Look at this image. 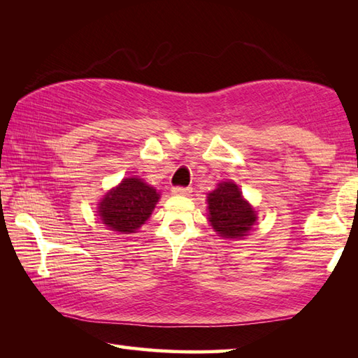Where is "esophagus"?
Instances as JSON below:
<instances>
[{"label": "esophagus", "instance_id": "obj_1", "mask_svg": "<svg viewBox=\"0 0 358 358\" xmlns=\"http://www.w3.org/2000/svg\"><path fill=\"white\" fill-rule=\"evenodd\" d=\"M189 192H191V187H185V186H173L172 187L173 195H187Z\"/></svg>", "mask_w": 358, "mask_h": 358}]
</instances>
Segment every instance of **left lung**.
<instances>
[{"label":"left lung","mask_w":358,"mask_h":358,"mask_svg":"<svg viewBox=\"0 0 358 358\" xmlns=\"http://www.w3.org/2000/svg\"><path fill=\"white\" fill-rule=\"evenodd\" d=\"M209 222L224 238H240L255 223V210L243 199L237 185L232 181L220 183L208 196Z\"/></svg>","instance_id":"1"}]
</instances>
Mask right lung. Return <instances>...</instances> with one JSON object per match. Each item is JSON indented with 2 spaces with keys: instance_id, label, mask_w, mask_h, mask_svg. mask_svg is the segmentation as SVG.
Returning a JSON list of instances; mask_svg holds the SVG:
<instances>
[{
  "instance_id": "obj_1",
  "label": "right lung",
  "mask_w": 358,
  "mask_h": 358,
  "mask_svg": "<svg viewBox=\"0 0 358 358\" xmlns=\"http://www.w3.org/2000/svg\"><path fill=\"white\" fill-rule=\"evenodd\" d=\"M159 195L138 178H124L100 203V217L109 229L131 234L146 222Z\"/></svg>"
}]
</instances>
